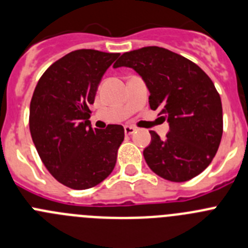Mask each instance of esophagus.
<instances>
[{
	"mask_svg": "<svg viewBox=\"0 0 248 248\" xmlns=\"http://www.w3.org/2000/svg\"><path fill=\"white\" fill-rule=\"evenodd\" d=\"M135 131H136L135 127H132V126H124V133H126L127 136L132 135V133H133V132H135Z\"/></svg>",
	"mask_w": 248,
	"mask_h": 248,
	"instance_id": "obj_1",
	"label": "esophagus"
}]
</instances>
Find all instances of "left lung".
Returning a JSON list of instances; mask_svg holds the SVG:
<instances>
[{"instance_id": "8db88e82", "label": "left lung", "mask_w": 248, "mask_h": 248, "mask_svg": "<svg viewBox=\"0 0 248 248\" xmlns=\"http://www.w3.org/2000/svg\"><path fill=\"white\" fill-rule=\"evenodd\" d=\"M129 67L149 90V105L169 124L161 140L150 131L152 140L143 150L145 163L158 176L184 182L200 175L212 163L223 136L220 95L202 68L159 46L124 52L113 68Z\"/></svg>"}]
</instances>
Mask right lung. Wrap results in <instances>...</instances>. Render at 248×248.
Here are the masks:
<instances>
[{
	"instance_id": "right-lung-1",
	"label": "right lung",
	"mask_w": 248,
	"mask_h": 248,
	"mask_svg": "<svg viewBox=\"0 0 248 248\" xmlns=\"http://www.w3.org/2000/svg\"><path fill=\"white\" fill-rule=\"evenodd\" d=\"M119 55L90 48L72 51L46 69L34 90L30 135L46 169L69 188L96 186L116 164L124 127L108 124L94 129L89 106L106 69Z\"/></svg>"
}]
</instances>
